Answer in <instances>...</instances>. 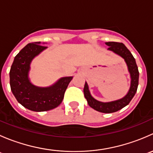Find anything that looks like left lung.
Here are the masks:
<instances>
[{
  "label": "left lung",
  "mask_w": 153,
  "mask_h": 153,
  "mask_svg": "<svg viewBox=\"0 0 153 153\" xmlns=\"http://www.w3.org/2000/svg\"><path fill=\"white\" fill-rule=\"evenodd\" d=\"M105 44L109 47L108 50L112 51V52L121 56L124 60L131 78L130 87L129 91L127 94L121 99L109 101V102H102L98 101L92 96L89 89V86L86 81L84 88V93L88 104L92 109L103 113H112V112H117L128 105L132 99L138 89L139 72L135 58L124 44L118 42H106Z\"/></svg>",
  "instance_id": "obj_1"
}]
</instances>
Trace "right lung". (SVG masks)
<instances>
[{
  "label": "right lung",
  "instance_id": "add662e5",
  "mask_svg": "<svg viewBox=\"0 0 153 153\" xmlns=\"http://www.w3.org/2000/svg\"><path fill=\"white\" fill-rule=\"evenodd\" d=\"M47 48L41 46V42L28 44L15 57L10 72L11 90L14 96L21 105L35 112L48 111L59 106L73 78L63 77L47 87L35 86L31 82L29 77L31 63Z\"/></svg>",
  "mask_w": 153,
  "mask_h": 153
}]
</instances>
